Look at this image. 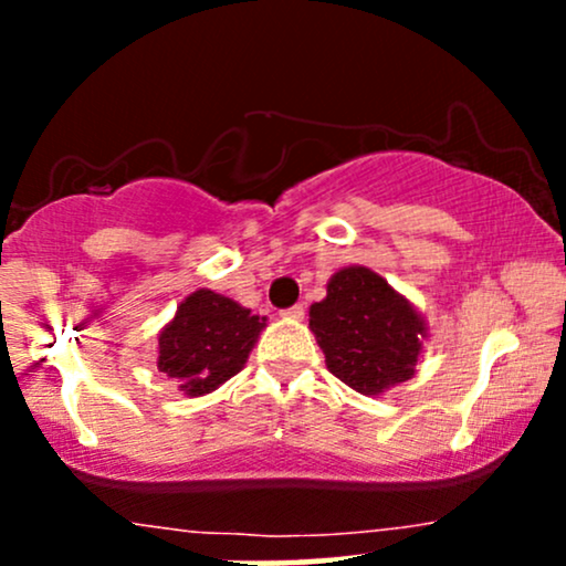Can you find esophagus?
<instances>
[{
  "instance_id": "obj_1",
  "label": "esophagus",
  "mask_w": 566,
  "mask_h": 566,
  "mask_svg": "<svg viewBox=\"0 0 566 566\" xmlns=\"http://www.w3.org/2000/svg\"><path fill=\"white\" fill-rule=\"evenodd\" d=\"M282 316H284V319H292V322H301V319H303V316H305V308H303V305H301V303H295V305H292V308H284V311H282Z\"/></svg>"
}]
</instances>
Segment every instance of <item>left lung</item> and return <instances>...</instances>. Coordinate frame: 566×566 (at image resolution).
Returning a JSON list of instances; mask_svg holds the SVG:
<instances>
[{
	"label": "left lung",
	"instance_id": "obj_1",
	"mask_svg": "<svg viewBox=\"0 0 566 566\" xmlns=\"http://www.w3.org/2000/svg\"><path fill=\"white\" fill-rule=\"evenodd\" d=\"M308 316L327 369L354 391L380 396L415 375L426 319L367 265L335 271L327 297L311 305Z\"/></svg>",
	"mask_w": 566,
	"mask_h": 566
}]
</instances>
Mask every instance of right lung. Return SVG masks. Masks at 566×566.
<instances>
[{
  "mask_svg": "<svg viewBox=\"0 0 566 566\" xmlns=\"http://www.w3.org/2000/svg\"><path fill=\"white\" fill-rule=\"evenodd\" d=\"M265 316L212 290H197L159 333V373L180 382L186 396H205L247 365Z\"/></svg>",
  "mask_w": 566,
  "mask_h": 566,
  "instance_id": "1",
  "label": "right lung"
}]
</instances>
